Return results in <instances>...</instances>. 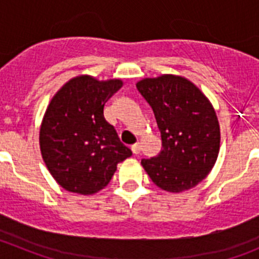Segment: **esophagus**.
Segmentation results:
<instances>
[{"instance_id": "34e87169", "label": "esophagus", "mask_w": 259, "mask_h": 259, "mask_svg": "<svg viewBox=\"0 0 259 259\" xmlns=\"http://www.w3.org/2000/svg\"><path fill=\"white\" fill-rule=\"evenodd\" d=\"M131 150H132V153H134V154H139V153H140V150H141V145H140V143H136V144H134V145L131 146Z\"/></svg>"}]
</instances>
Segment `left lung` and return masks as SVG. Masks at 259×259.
Returning <instances> with one entry per match:
<instances>
[{"mask_svg":"<svg viewBox=\"0 0 259 259\" xmlns=\"http://www.w3.org/2000/svg\"><path fill=\"white\" fill-rule=\"evenodd\" d=\"M136 87L152 107L162 140L159 154L141 164L163 191L193 188L211 171L219 153L221 132L211 104L180 76L144 79Z\"/></svg>","mask_w":259,"mask_h":259,"instance_id":"left-lung-1","label":"left lung"}]
</instances>
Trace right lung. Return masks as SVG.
<instances>
[{
	"instance_id": "obj_1",
	"label": "right lung",
	"mask_w": 259,
	"mask_h": 259,
	"mask_svg": "<svg viewBox=\"0 0 259 259\" xmlns=\"http://www.w3.org/2000/svg\"><path fill=\"white\" fill-rule=\"evenodd\" d=\"M122 88L118 79L91 76L70 80L53 97L40 130L42 159L66 191L93 194L105 188L116 164L131 157L115 128L105 120L104 106Z\"/></svg>"
}]
</instances>
